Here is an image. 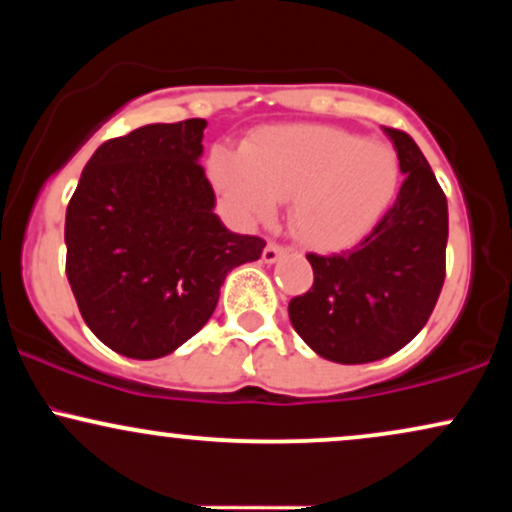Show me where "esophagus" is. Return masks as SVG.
<instances>
[{"label": "esophagus", "instance_id": "obj_1", "mask_svg": "<svg viewBox=\"0 0 512 512\" xmlns=\"http://www.w3.org/2000/svg\"><path fill=\"white\" fill-rule=\"evenodd\" d=\"M281 255H286V248L284 245H279V243H267V248H264V252H262V260L267 262V264H272V262H276L279 260Z\"/></svg>", "mask_w": 512, "mask_h": 512}]
</instances>
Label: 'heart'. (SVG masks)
<instances>
[{
    "label": "heart",
    "mask_w": 512,
    "mask_h": 512,
    "mask_svg": "<svg viewBox=\"0 0 512 512\" xmlns=\"http://www.w3.org/2000/svg\"><path fill=\"white\" fill-rule=\"evenodd\" d=\"M390 144L325 125L269 127L243 151L216 146L209 178L250 221H267L276 199H291L289 223L313 248H342L363 238L390 209L399 187Z\"/></svg>",
    "instance_id": "1"
}]
</instances>
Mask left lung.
<instances>
[{
    "label": "left lung",
    "mask_w": 512,
    "mask_h": 512,
    "mask_svg": "<svg viewBox=\"0 0 512 512\" xmlns=\"http://www.w3.org/2000/svg\"><path fill=\"white\" fill-rule=\"evenodd\" d=\"M385 132L404 173L395 204L354 248L308 252L313 286L289 303L293 330L327 361L395 354L421 332L443 289L448 199L414 139Z\"/></svg>",
    "instance_id": "obj_1"
}]
</instances>
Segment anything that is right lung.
<instances>
[{
    "label": "right lung",
    "instance_id": "1",
    "mask_svg": "<svg viewBox=\"0 0 512 512\" xmlns=\"http://www.w3.org/2000/svg\"><path fill=\"white\" fill-rule=\"evenodd\" d=\"M204 127L192 117L108 139L69 199V286L88 330L122 356L161 358L195 337L226 274L267 245L214 214Z\"/></svg>",
    "mask_w": 512,
    "mask_h": 512
}]
</instances>
